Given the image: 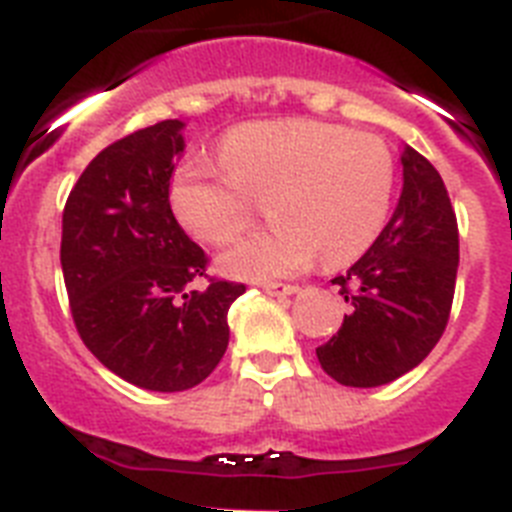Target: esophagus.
I'll return each instance as SVG.
<instances>
[{
  "label": "esophagus",
  "mask_w": 512,
  "mask_h": 512,
  "mask_svg": "<svg viewBox=\"0 0 512 512\" xmlns=\"http://www.w3.org/2000/svg\"><path fill=\"white\" fill-rule=\"evenodd\" d=\"M264 292L274 295V298H285V295H295L298 285H282V282H264Z\"/></svg>",
  "instance_id": "obj_1"
}]
</instances>
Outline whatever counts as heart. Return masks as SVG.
Wrapping results in <instances>:
<instances>
[{
	"instance_id": "heart-1",
	"label": "heart",
	"mask_w": 512,
	"mask_h": 512,
	"mask_svg": "<svg viewBox=\"0 0 512 512\" xmlns=\"http://www.w3.org/2000/svg\"><path fill=\"white\" fill-rule=\"evenodd\" d=\"M217 157L220 165H178L168 196L178 222L209 246L233 243L266 202L274 225L220 259L233 277H290L318 253L323 264H347L386 225L396 165L373 134L313 119L259 121L230 131Z\"/></svg>"
}]
</instances>
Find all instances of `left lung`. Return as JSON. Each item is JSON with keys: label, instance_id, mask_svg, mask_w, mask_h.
Masks as SVG:
<instances>
[{"label": "left lung", "instance_id": "left-lung-1", "mask_svg": "<svg viewBox=\"0 0 512 512\" xmlns=\"http://www.w3.org/2000/svg\"><path fill=\"white\" fill-rule=\"evenodd\" d=\"M396 212L347 272L331 279L352 313L316 349L342 386L373 388L417 368L451 318L458 272V222L443 178L404 147Z\"/></svg>", "mask_w": 512, "mask_h": 512}]
</instances>
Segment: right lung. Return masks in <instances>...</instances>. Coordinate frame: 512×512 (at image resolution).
I'll list each match as a JSON object with an SVG mask.
<instances>
[{
	"instance_id": "add662e5",
	"label": "right lung",
	"mask_w": 512,
	"mask_h": 512,
	"mask_svg": "<svg viewBox=\"0 0 512 512\" xmlns=\"http://www.w3.org/2000/svg\"><path fill=\"white\" fill-rule=\"evenodd\" d=\"M181 129L168 119L108 144L82 170L61 217L77 334L111 373L163 393L199 386L217 368L230 339L227 310L246 292L209 277L207 253L173 217Z\"/></svg>"
}]
</instances>
